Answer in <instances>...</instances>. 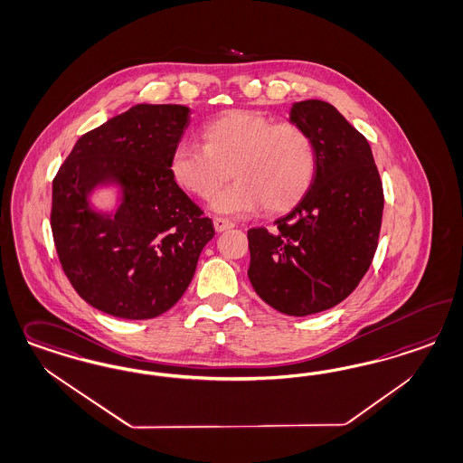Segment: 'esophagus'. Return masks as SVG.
Masks as SVG:
<instances>
[{"label":"esophagus","mask_w":463,"mask_h":463,"mask_svg":"<svg viewBox=\"0 0 463 463\" xmlns=\"http://www.w3.org/2000/svg\"><path fill=\"white\" fill-rule=\"evenodd\" d=\"M213 224H214V230H216L218 233H222L224 230H230V228L235 226L232 222H228V220H224V218H214Z\"/></svg>","instance_id":"esophagus-1"}]
</instances>
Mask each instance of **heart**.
<instances>
[{"label":"heart","instance_id":"1","mask_svg":"<svg viewBox=\"0 0 463 463\" xmlns=\"http://www.w3.org/2000/svg\"><path fill=\"white\" fill-rule=\"evenodd\" d=\"M204 145L180 141L170 153L168 168L185 193L209 199L231 176L238 182L211 206L223 214H252L266 208H293L314 184L317 149L298 124L274 122L252 110H232L211 120L203 131Z\"/></svg>","mask_w":463,"mask_h":463}]
</instances>
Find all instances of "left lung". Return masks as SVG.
Returning a JSON list of instances; mask_svg holds the SVG:
<instances>
[{
    "label": "left lung",
    "instance_id": "obj_1",
    "mask_svg": "<svg viewBox=\"0 0 463 463\" xmlns=\"http://www.w3.org/2000/svg\"><path fill=\"white\" fill-rule=\"evenodd\" d=\"M289 120L312 136L317 174L272 232L249 230V279L278 312L305 317L341 303L366 274L378 247L383 187L366 137L335 107L297 102Z\"/></svg>",
    "mask_w": 463,
    "mask_h": 463
}]
</instances>
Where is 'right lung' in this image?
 Masks as SVG:
<instances>
[{
	"label": "right lung",
	"instance_id": "add662e5",
	"mask_svg": "<svg viewBox=\"0 0 463 463\" xmlns=\"http://www.w3.org/2000/svg\"><path fill=\"white\" fill-rule=\"evenodd\" d=\"M189 112L185 105H135L81 136L52 180L61 266L76 293L104 314L145 320L170 310L214 237L213 222L168 168ZM99 183L123 189L116 215L89 208Z\"/></svg>",
	"mask_w": 463,
	"mask_h": 463
}]
</instances>
